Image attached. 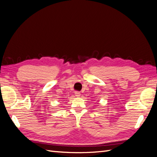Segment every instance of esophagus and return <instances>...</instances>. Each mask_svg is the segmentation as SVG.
Returning a JSON list of instances; mask_svg holds the SVG:
<instances>
[{"instance_id": "obj_1", "label": "esophagus", "mask_w": 157, "mask_h": 157, "mask_svg": "<svg viewBox=\"0 0 157 157\" xmlns=\"http://www.w3.org/2000/svg\"><path fill=\"white\" fill-rule=\"evenodd\" d=\"M75 95L77 97H79L80 95H81V93H80V92H79V91H75Z\"/></svg>"}]
</instances>
